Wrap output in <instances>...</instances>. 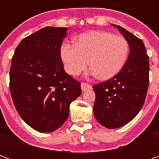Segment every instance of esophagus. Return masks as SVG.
<instances>
[{
    "mask_svg": "<svg viewBox=\"0 0 159 159\" xmlns=\"http://www.w3.org/2000/svg\"><path fill=\"white\" fill-rule=\"evenodd\" d=\"M81 88H82V92H85V91H87V90L92 89V85L88 84L87 82H82V84H81Z\"/></svg>",
    "mask_w": 159,
    "mask_h": 159,
    "instance_id": "obj_1",
    "label": "esophagus"
}]
</instances>
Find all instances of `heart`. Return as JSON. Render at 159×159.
<instances>
[{"label": "heart", "instance_id": "heart-1", "mask_svg": "<svg viewBox=\"0 0 159 159\" xmlns=\"http://www.w3.org/2000/svg\"><path fill=\"white\" fill-rule=\"evenodd\" d=\"M129 45L123 36L107 31H92L75 39V45L67 43L60 47V57L65 71L77 76L90 67L102 80L117 75L128 58Z\"/></svg>", "mask_w": 159, "mask_h": 159}]
</instances>
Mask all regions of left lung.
Wrapping results in <instances>:
<instances>
[{"instance_id":"8db88e82","label":"left lung","mask_w":159,"mask_h":159,"mask_svg":"<svg viewBox=\"0 0 159 159\" xmlns=\"http://www.w3.org/2000/svg\"><path fill=\"white\" fill-rule=\"evenodd\" d=\"M129 44V55L118 74L93 85L96 93L93 112L101 125L116 129L132 120L145 101L149 82V60L143 41L119 25Z\"/></svg>"}]
</instances>
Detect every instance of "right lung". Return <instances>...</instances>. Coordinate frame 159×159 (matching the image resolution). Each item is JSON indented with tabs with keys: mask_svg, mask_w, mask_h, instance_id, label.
<instances>
[{
	"mask_svg": "<svg viewBox=\"0 0 159 159\" xmlns=\"http://www.w3.org/2000/svg\"><path fill=\"white\" fill-rule=\"evenodd\" d=\"M66 28L44 27L23 39L11 61L10 90L20 117L35 130L63 125L69 106L82 94L81 83L64 71L60 47Z\"/></svg>",
	"mask_w": 159,
	"mask_h": 159,
	"instance_id": "right-lung-1",
	"label": "right lung"
}]
</instances>
